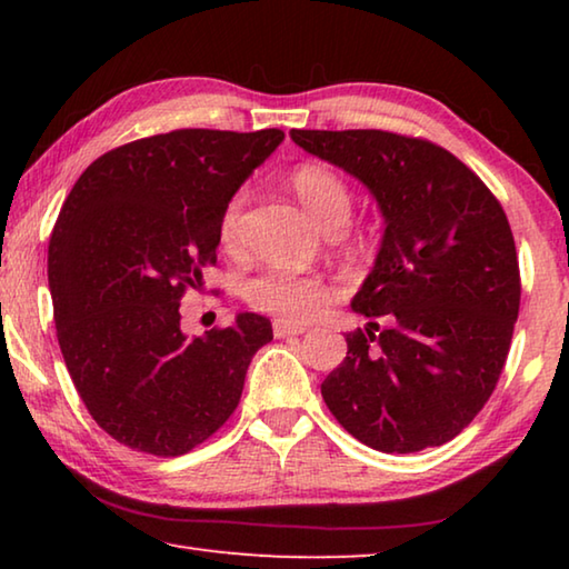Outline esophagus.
<instances>
[{
    "label": "esophagus",
    "mask_w": 569,
    "mask_h": 569,
    "mask_svg": "<svg viewBox=\"0 0 569 569\" xmlns=\"http://www.w3.org/2000/svg\"><path fill=\"white\" fill-rule=\"evenodd\" d=\"M298 333H306L303 326L291 323V321H283V319H276L273 321V336H276V339H286V336H298Z\"/></svg>",
    "instance_id": "1"
}]
</instances>
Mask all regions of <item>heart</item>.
<instances>
[{"label": "heart", "mask_w": 569, "mask_h": 569, "mask_svg": "<svg viewBox=\"0 0 569 569\" xmlns=\"http://www.w3.org/2000/svg\"><path fill=\"white\" fill-rule=\"evenodd\" d=\"M291 188L301 200V206L308 210V216L321 228L346 223V218H349L351 192L341 176H336L331 168L313 166V162L296 168L291 176ZM243 203L246 192H236L226 203L223 213H220L218 236L226 248H236L238 243ZM329 286L321 278L301 276L286 271V268H271V271L256 276L246 288L250 306H256L258 311L283 316L288 321L313 319L329 301Z\"/></svg>", "instance_id": "obj_1"}]
</instances>
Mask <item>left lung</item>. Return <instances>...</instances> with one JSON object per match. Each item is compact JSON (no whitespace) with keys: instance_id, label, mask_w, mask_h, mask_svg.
I'll return each mask as SVG.
<instances>
[{"instance_id":"8db88e82","label":"left lung","mask_w":569,"mask_h":569,"mask_svg":"<svg viewBox=\"0 0 569 569\" xmlns=\"http://www.w3.org/2000/svg\"><path fill=\"white\" fill-rule=\"evenodd\" d=\"M371 192L383 236L351 308L346 359L321 383L361 445L411 455L455 439L492 397L519 313V263L489 188L435 142L383 130H291Z\"/></svg>"}]
</instances>
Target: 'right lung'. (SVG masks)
<instances>
[{
    "instance_id": "right-lung-1",
    "label": "right lung",
    "mask_w": 569,
    "mask_h": 569,
    "mask_svg": "<svg viewBox=\"0 0 569 569\" xmlns=\"http://www.w3.org/2000/svg\"><path fill=\"white\" fill-rule=\"evenodd\" d=\"M283 138L152 134L104 152L67 196L47 258L57 339L84 407L120 445L180 457L236 411L271 321L246 311L188 339L180 298L216 266L226 203Z\"/></svg>"
}]
</instances>
